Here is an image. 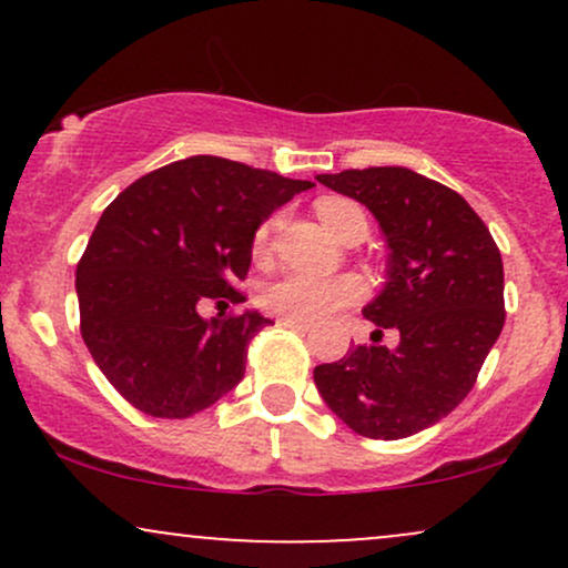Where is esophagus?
<instances>
[{"label": "esophagus", "mask_w": 568, "mask_h": 568, "mask_svg": "<svg viewBox=\"0 0 568 568\" xmlns=\"http://www.w3.org/2000/svg\"><path fill=\"white\" fill-rule=\"evenodd\" d=\"M280 325H285V328H293V331H302V334H306V331L312 328L310 323L296 321V317H280Z\"/></svg>", "instance_id": "esophagus-1"}]
</instances>
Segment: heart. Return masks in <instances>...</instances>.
Returning <instances> with one entry per match:
<instances>
[{
    "mask_svg": "<svg viewBox=\"0 0 568 568\" xmlns=\"http://www.w3.org/2000/svg\"><path fill=\"white\" fill-rule=\"evenodd\" d=\"M317 216H321L325 230L336 234V237H342L352 224H366V216H363V211L355 202L338 197H325L317 202ZM275 226L277 219H272L256 232V237H253V253L256 256H264L266 253ZM361 293L363 283L352 275L317 277L304 275V272H288V275L277 277L275 283L266 285L262 293V304L270 312H275V315L315 323L323 321V317H331L342 306L357 302Z\"/></svg>",
    "mask_w": 568,
    "mask_h": 568,
    "instance_id": "obj_1",
    "label": "heart"
}]
</instances>
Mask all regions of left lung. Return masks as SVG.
Segmentation results:
<instances>
[{
    "mask_svg": "<svg viewBox=\"0 0 568 568\" xmlns=\"http://www.w3.org/2000/svg\"><path fill=\"white\" fill-rule=\"evenodd\" d=\"M366 205L387 243V280L363 306L371 344L315 368L317 393L344 425L397 440L438 425L473 389L505 325L499 247L454 189L400 165L315 175ZM402 342L379 345L381 328Z\"/></svg>",
    "mask_w": 568,
    "mask_h": 568,
    "instance_id": "8db88e82",
    "label": "left lung"
}]
</instances>
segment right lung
<instances>
[{
  "instance_id": "1",
  "label": "right lung",
  "mask_w": 568,
  "mask_h": 568,
  "mask_svg": "<svg viewBox=\"0 0 568 568\" xmlns=\"http://www.w3.org/2000/svg\"><path fill=\"white\" fill-rule=\"evenodd\" d=\"M315 186L211 154L143 175L98 219L77 266L82 338L130 406L186 419L237 387L262 312L202 317L245 296L253 237L293 194Z\"/></svg>"
}]
</instances>
